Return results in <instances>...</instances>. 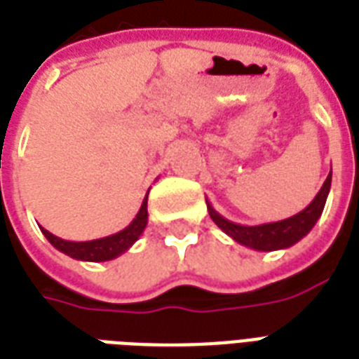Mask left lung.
Instances as JSON below:
<instances>
[{"label":"left lung","mask_w":359,"mask_h":359,"mask_svg":"<svg viewBox=\"0 0 359 359\" xmlns=\"http://www.w3.org/2000/svg\"><path fill=\"white\" fill-rule=\"evenodd\" d=\"M329 190H331V171H329L323 187L320 188V192L316 194L314 200L310 201V205L304 207L301 213L293 215L289 219L278 220V222H264V224H257V226L236 224L217 213L213 205L207 200L205 201L209 217L233 241H238L249 249H255V251H278V249H287V247L294 245L314 228V224L323 213Z\"/></svg>","instance_id":"left-lung-1"}]
</instances>
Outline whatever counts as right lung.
I'll list each match as a JSON object with an SVG mask.
<instances>
[{
    "instance_id": "right-lung-1",
    "label": "right lung",
    "mask_w": 359,
    "mask_h": 359,
    "mask_svg": "<svg viewBox=\"0 0 359 359\" xmlns=\"http://www.w3.org/2000/svg\"><path fill=\"white\" fill-rule=\"evenodd\" d=\"M146 224H148V194H146L144 201L140 205L137 217L131 220V224L119 232L106 236V238H98V240L91 241H68L62 238H57L55 233L49 230L41 228L43 236L49 240L55 249H58L60 253L68 255L72 259L78 261H89V262H104L112 261L119 255H123L129 247L139 240L140 233L144 232Z\"/></svg>"
}]
</instances>
